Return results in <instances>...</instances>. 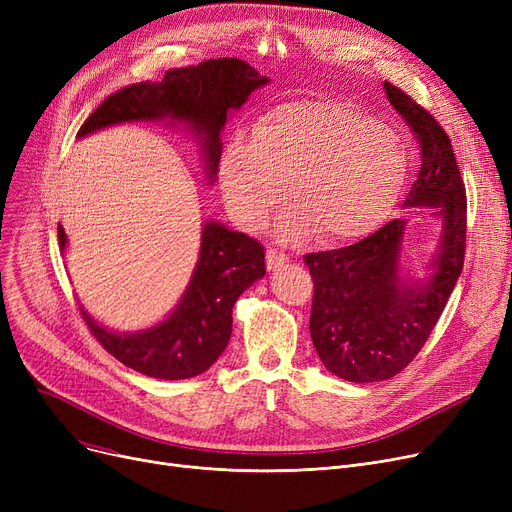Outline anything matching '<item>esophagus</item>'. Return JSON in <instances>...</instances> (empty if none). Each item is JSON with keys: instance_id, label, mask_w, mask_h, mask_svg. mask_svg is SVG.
<instances>
[{"instance_id": "1", "label": "esophagus", "mask_w": 512, "mask_h": 512, "mask_svg": "<svg viewBox=\"0 0 512 512\" xmlns=\"http://www.w3.org/2000/svg\"><path fill=\"white\" fill-rule=\"evenodd\" d=\"M265 261H267V270H276V267H280L282 263L288 261V255L280 253L278 249H267Z\"/></svg>"}]
</instances>
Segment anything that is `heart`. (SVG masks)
<instances>
[{
	"label": "heart",
	"instance_id": "obj_1",
	"mask_svg": "<svg viewBox=\"0 0 512 512\" xmlns=\"http://www.w3.org/2000/svg\"><path fill=\"white\" fill-rule=\"evenodd\" d=\"M398 134L338 99H294L267 112L255 134L228 139L220 178L234 220L261 228L290 193L299 207L282 224L297 240H355L378 228L407 182Z\"/></svg>",
	"mask_w": 512,
	"mask_h": 512
}]
</instances>
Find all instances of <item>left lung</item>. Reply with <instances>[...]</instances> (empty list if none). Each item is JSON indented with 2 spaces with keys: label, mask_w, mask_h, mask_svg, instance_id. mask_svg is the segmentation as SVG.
I'll list each match as a JSON object with an SVG mask.
<instances>
[{
  "label": "left lung",
  "mask_w": 512,
  "mask_h": 512,
  "mask_svg": "<svg viewBox=\"0 0 512 512\" xmlns=\"http://www.w3.org/2000/svg\"><path fill=\"white\" fill-rule=\"evenodd\" d=\"M388 101L419 145V172L407 207H440L444 232L436 274L427 284L398 280L405 220H392L363 240L303 257L313 278L311 338L334 375L367 384L390 380L423 348L461 276L467 242V193L446 130L411 95L384 83Z\"/></svg>",
  "instance_id": "1"
}]
</instances>
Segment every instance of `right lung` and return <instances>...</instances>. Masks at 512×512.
<instances>
[{
	"label": "right lung",
	"instance_id": "1",
	"mask_svg": "<svg viewBox=\"0 0 512 512\" xmlns=\"http://www.w3.org/2000/svg\"><path fill=\"white\" fill-rule=\"evenodd\" d=\"M263 85L267 76L236 58L168 70L161 83L143 80L107 95L80 126L78 137L118 122L172 116L191 124L205 139L207 170L215 176L222 155L220 132L228 112ZM58 238L64 249L62 226H58ZM263 276L261 242L209 222L203 226L193 280L166 321L141 334H114L95 324L87 311L80 309V315L95 340L126 367L157 380H186L207 371L224 353L236 299Z\"/></svg>",
	"mask_w": 512,
	"mask_h": 512
}]
</instances>
